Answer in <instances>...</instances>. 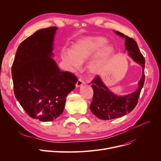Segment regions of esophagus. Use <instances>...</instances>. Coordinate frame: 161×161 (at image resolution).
<instances>
[{"label":"esophagus","instance_id":"1","mask_svg":"<svg viewBox=\"0 0 161 161\" xmlns=\"http://www.w3.org/2000/svg\"><path fill=\"white\" fill-rule=\"evenodd\" d=\"M83 84H85V82H84V81H83L82 79L80 78V79H78L77 83H76L75 86H76V87H79L81 86L82 85H83Z\"/></svg>","mask_w":161,"mask_h":161}]
</instances>
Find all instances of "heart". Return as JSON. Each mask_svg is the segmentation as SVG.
Segmentation results:
<instances>
[{
  "instance_id": "1",
  "label": "heart",
  "mask_w": 161,
  "mask_h": 161,
  "mask_svg": "<svg viewBox=\"0 0 161 161\" xmlns=\"http://www.w3.org/2000/svg\"><path fill=\"white\" fill-rule=\"evenodd\" d=\"M108 40L100 36H88L76 42L72 46V52H67L63 56V61L74 69H78L81 63L95 55L88 65L91 74H97L102 70L108 59L113 55L114 48L108 45Z\"/></svg>"
}]
</instances>
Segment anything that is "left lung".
Listing matches in <instances>:
<instances>
[{"label":"left lung","mask_w":161,"mask_h":161,"mask_svg":"<svg viewBox=\"0 0 161 161\" xmlns=\"http://www.w3.org/2000/svg\"><path fill=\"white\" fill-rule=\"evenodd\" d=\"M115 34L125 40V49L132 60L142 67V75L138 81V87L129 95L119 96L109 90L99 75L92 80L93 98L90 106L91 112L98 119L103 120L119 118L131 112L136 107L141 90L145 81V58L141 53L137 43L132 38L118 31Z\"/></svg>","instance_id":"8db88e82"}]
</instances>
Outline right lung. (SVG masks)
Returning a JSON list of instances; mask_svg holds the SVG:
<instances>
[{
    "instance_id": "add662e5",
    "label": "right lung",
    "mask_w": 161,
    "mask_h": 161,
    "mask_svg": "<svg viewBox=\"0 0 161 161\" xmlns=\"http://www.w3.org/2000/svg\"><path fill=\"white\" fill-rule=\"evenodd\" d=\"M57 27L40 29L19 46L12 67L14 94L27 114L40 121H53L63 112L76 76L61 71L54 56Z\"/></svg>"
}]
</instances>
